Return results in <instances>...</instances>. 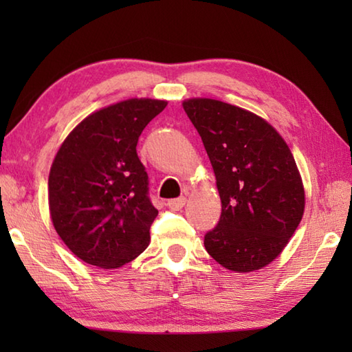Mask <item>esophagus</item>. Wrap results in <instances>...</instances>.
<instances>
[{"instance_id": "34e87169", "label": "esophagus", "mask_w": 352, "mask_h": 352, "mask_svg": "<svg viewBox=\"0 0 352 352\" xmlns=\"http://www.w3.org/2000/svg\"><path fill=\"white\" fill-rule=\"evenodd\" d=\"M186 204V198H175V199H169L168 201V207L170 208V210H180V208H183Z\"/></svg>"}]
</instances>
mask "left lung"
Here are the masks:
<instances>
[{"instance_id":"1","label":"left lung","mask_w":352,"mask_h":352,"mask_svg":"<svg viewBox=\"0 0 352 352\" xmlns=\"http://www.w3.org/2000/svg\"><path fill=\"white\" fill-rule=\"evenodd\" d=\"M183 109L210 159L222 212L204 237L207 252L228 271L252 272L280 256L300 226L305 192L280 133L250 110L212 98Z\"/></svg>"}]
</instances>
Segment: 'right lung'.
<instances>
[{"instance_id":"obj_1","label":"right lung","mask_w":352,"mask_h":352,"mask_svg":"<svg viewBox=\"0 0 352 352\" xmlns=\"http://www.w3.org/2000/svg\"><path fill=\"white\" fill-rule=\"evenodd\" d=\"M164 100L130 98L86 116L52 160L50 216L57 234L78 258L118 269L149 245L157 208L136 145Z\"/></svg>"}]
</instances>
